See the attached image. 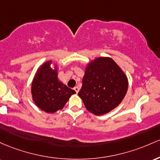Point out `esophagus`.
Here are the masks:
<instances>
[{
    "label": "esophagus",
    "instance_id": "34e87169",
    "mask_svg": "<svg viewBox=\"0 0 160 160\" xmlns=\"http://www.w3.org/2000/svg\"><path fill=\"white\" fill-rule=\"evenodd\" d=\"M74 90L75 91V92H76V94H78V91H79V88L77 87V86H75V87L74 88Z\"/></svg>",
    "mask_w": 160,
    "mask_h": 160
}]
</instances>
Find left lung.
Masks as SVG:
<instances>
[{
  "label": "left lung",
  "instance_id": "1",
  "mask_svg": "<svg viewBox=\"0 0 160 160\" xmlns=\"http://www.w3.org/2000/svg\"><path fill=\"white\" fill-rule=\"evenodd\" d=\"M128 85V78L112 59L99 57L86 68L78 94L89 112L100 116L121 103Z\"/></svg>",
  "mask_w": 160,
  "mask_h": 160
}]
</instances>
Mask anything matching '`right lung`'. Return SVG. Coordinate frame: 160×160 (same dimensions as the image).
Segmentation results:
<instances>
[{
	"label": "right lung",
	"instance_id": "1",
	"mask_svg": "<svg viewBox=\"0 0 160 160\" xmlns=\"http://www.w3.org/2000/svg\"><path fill=\"white\" fill-rule=\"evenodd\" d=\"M51 61H48L38 69L32 84L33 100L43 111L53 113L62 109L74 90L68 88L57 78V69L51 67Z\"/></svg>",
	"mask_w": 160,
	"mask_h": 160
}]
</instances>
